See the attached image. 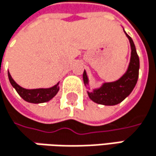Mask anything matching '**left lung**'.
Instances as JSON below:
<instances>
[{
  "label": "left lung",
  "mask_w": 156,
  "mask_h": 156,
  "mask_svg": "<svg viewBox=\"0 0 156 156\" xmlns=\"http://www.w3.org/2000/svg\"><path fill=\"white\" fill-rule=\"evenodd\" d=\"M131 45V59L126 73L117 81L106 83L102 87L95 89L93 92H88L90 99L98 104L105 106H114L122 102L134 89L139 74V58L136 53V46L133 40L127 35ZM85 85L87 84V77L86 72L83 73Z\"/></svg>",
  "instance_id": "8db88e82"
}]
</instances>
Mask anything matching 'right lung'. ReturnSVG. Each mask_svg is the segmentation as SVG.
Listing matches in <instances>:
<instances>
[{"label": "right lung", "mask_w": 156, "mask_h": 156, "mask_svg": "<svg viewBox=\"0 0 156 156\" xmlns=\"http://www.w3.org/2000/svg\"><path fill=\"white\" fill-rule=\"evenodd\" d=\"M9 80L12 84V86L16 89L18 94L27 102L30 103H44L50 100L53 97L56 96V94L58 91V84L52 87L49 88H38V89H25L21 87H20L15 81L12 79L10 73H8Z\"/></svg>", "instance_id": "add662e5"}]
</instances>
